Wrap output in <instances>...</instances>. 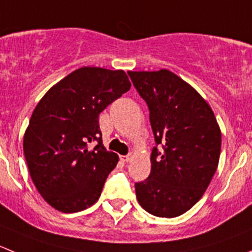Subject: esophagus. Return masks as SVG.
<instances>
[{
    "instance_id": "esophagus-1",
    "label": "esophagus",
    "mask_w": 252,
    "mask_h": 252,
    "mask_svg": "<svg viewBox=\"0 0 252 252\" xmlns=\"http://www.w3.org/2000/svg\"><path fill=\"white\" fill-rule=\"evenodd\" d=\"M120 159L122 160V162H130L131 159H132V155H127V156H121V158Z\"/></svg>"
}]
</instances>
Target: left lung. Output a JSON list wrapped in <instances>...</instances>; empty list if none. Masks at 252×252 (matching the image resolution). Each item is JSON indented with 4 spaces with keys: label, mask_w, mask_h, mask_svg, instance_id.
<instances>
[{
    "label": "left lung",
    "mask_w": 252,
    "mask_h": 252,
    "mask_svg": "<svg viewBox=\"0 0 252 252\" xmlns=\"http://www.w3.org/2000/svg\"><path fill=\"white\" fill-rule=\"evenodd\" d=\"M147 102L156 145L151 174L135 184L141 207L159 218L188 212L203 196L219 164L221 132L212 107L167 69L127 71Z\"/></svg>",
    "instance_id": "8db88e82"
}]
</instances>
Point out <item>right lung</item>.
<instances>
[{
    "mask_svg": "<svg viewBox=\"0 0 252 252\" xmlns=\"http://www.w3.org/2000/svg\"><path fill=\"white\" fill-rule=\"evenodd\" d=\"M130 88L124 70L84 66L53 85L38 102L23 152L31 178L50 207L76 213L97 202L119 162L102 145L99 115ZM94 140L98 145L90 149Z\"/></svg>",
    "mask_w": 252,
    "mask_h": 252,
    "instance_id": "obj_1",
    "label": "right lung"
}]
</instances>
